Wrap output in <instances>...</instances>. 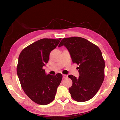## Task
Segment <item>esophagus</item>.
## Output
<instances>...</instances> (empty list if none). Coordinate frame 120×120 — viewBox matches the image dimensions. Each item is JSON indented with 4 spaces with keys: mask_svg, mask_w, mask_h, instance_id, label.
Wrapping results in <instances>:
<instances>
[{
    "mask_svg": "<svg viewBox=\"0 0 120 120\" xmlns=\"http://www.w3.org/2000/svg\"><path fill=\"white\" fill-rule=\"evenodd\" d=\"M63 79H65V78H67L68 75H63Z\"/></svg>",
    "mask_w": 120,
    "mask_h": 120,
    "instance_id": "1",
    "label": "esophagus"
}]
</instances>
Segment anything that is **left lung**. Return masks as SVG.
<instances>
[{"label":"left lung","mask_w":120,"mask_h":120,"mask_svg":"<svg viewBox=\"0 0 120 120\" xmlns=\"http://www.w3.org/2000/svg\"><path fill=\"white\" fill-rule=\"evenodd\" d=\"M64 45L72 61L77 64L79 76H68L72 81L69 88L71 98L79 102L91 99L102 85L105 77V61L99 47L80 37L64 38L59 47Z\"/></svg>","instance_id":"8db88e82"}]
</instances>
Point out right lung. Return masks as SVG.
Returning a JSON list of instances; mask_svg holds the SVG:
<instances>
[{
	"mask_svg": "<svg viewBox=\"0 0 120 120\" xmlns=\"http://www.w3.org/2000/svg\"><path fill=\"white\" fill-rule=\"evenodd\" d=\"M61 38H43L24 48L20 52L17 74L26 95L38 104L45 105L55 98L57 87L63 78L58 73L46 75L42 67L48 63L49 54Z\"/></svg>",
	"mask_w": 120,
	"mask_h": 120,
	"instance_id": "right-lung-1",
	"label": "right lung"
}]
</instances>
